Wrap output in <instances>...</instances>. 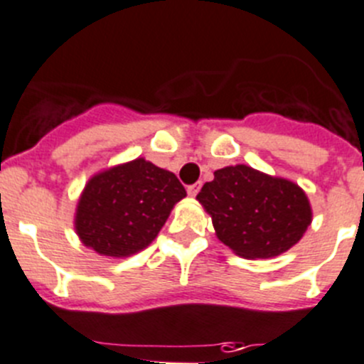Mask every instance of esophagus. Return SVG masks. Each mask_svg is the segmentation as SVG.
I'll return each instance as SVG.
<instances>
[{
	"mask_svg": "<svg viewBox=\"0 0 364 364\" xmlns=\"http://www.w3.org/2000/svg\"><path fill=\"white\" fill-rule=\"evenodd\" d=\"M200 191V184H193V186H188V195L191 196V198H195L196 195H198Z\"/></svg>",
	"mask_w": 364,
	"mask_h": 364,
	"instance_id": "34e87169",
	"label": "esophagus"
}]
</instances>
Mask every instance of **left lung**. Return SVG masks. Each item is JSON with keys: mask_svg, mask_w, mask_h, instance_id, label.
Here are the masks:
<instances>
[{"mask_svg": "<svg viewBox=\"0 0 364 364\" xmlns=\"http://www.w3.org/2000/svg\"><path fill=\"white\" fill-rule=\"evenodd\" d=\"M218 240L245 259H269L295 247L313 221L306 191L293 180L247 164L214 171L196 196Z\"/></svg>", "mask_w": 364, "mask_h": 364, "instance_id": "1", "label": "left lung"}]
</instances>
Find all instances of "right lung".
<instances>
[{
	"instance_id": "obj_1",
	"label": "right lung",
	"mask_w": 364,
	"mask_h": 364,
	"mask_svg": "<svg viewBox=\"0 0 364 364\" xmlns=\"http://www.w3.org/2000/svg\"><path fill=\"white\" fill-rule=\"evenodd\" d=\"M186 196L175 173L139 157L95 173L82 191L75 232L98 255L130 257L157 237Z\"/></svg>"
}]
</instances>
